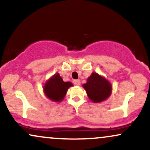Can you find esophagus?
Returning <instances> with one entry per match:
<instances>
[{
  "label": "esophagus",
  "mask_w": 150,
  "mask_h": 150,
  "mask_svg": "<svg viewBox=\"0 0 150 150\" xmlns=\"http://www.w3.org/2000/svg\"><path fill=\"white\" fill-rule=\"evenodd\" d=\"M73 83L75 84V85L79 86V85H80V80H75L73 81Z\"/></svg>",
  "instance_id": "34e87169"
}]
</instances>
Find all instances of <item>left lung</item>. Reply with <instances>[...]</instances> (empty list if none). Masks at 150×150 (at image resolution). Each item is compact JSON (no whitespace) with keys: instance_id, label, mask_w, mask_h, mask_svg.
Returning <instances> with one entry per match:
<instances>
[{"instance_id":"1","label":"left lung","mask_w":150,"mask_h":150,"mask_svg":"<svg viewBox=\"0 0 150 150\" xmlns=\"http://www.w3.org/2000/svg\"><path fill=\"white\" fill-rule=\"evenodd\" d=\"M91 102L98 103L104 101L110 96L112 90L111 83L105 77L97 73H92L85 84H82Z\"/></svg>"}]
</instances>
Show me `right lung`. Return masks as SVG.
I'll list each match as a JSON object with an SVG mask.
<instances>
[{
	"instance_id": "add662e5",
	"label": "right lung",
	"mask_w": 150,
	"mask_h": 150,
	"mask_svg": "<svg viewBox=\"0 0 150 150\" xmlns=\"http://www.w3.org/2000/svg\"><path fill=\"white\" fill-rule=\"evenodd\" d=\"M73 84L70 82H64L59 73H56L48 79L43 86V91L47 98L54 102L64 100L68 89Z\"/></svg>"
}]
</instances>
